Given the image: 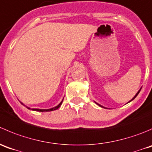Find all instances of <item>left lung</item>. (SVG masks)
Here are the masks:
<instances>
[{
  "label": "left lung",
  "instance_id": "8db88e82",
  "mask_svg": "<svg viewBox=\"0 0 152 152\" xmlns=\"http://www.w3.org/2000/svg\"><path fill=\"white\" fill-rule=\"evenodd\" d=\"M140 90H141V88H140V90H139V91H137V94H135V96H134V97H133V98H132V100H130V101H129V102H131V101H132V100H134V98H135V97H137V94H139V92H140ZM97 105H98V106H101V107H103V106H100V104H98V103H97ZM103 108H104V107H103Z\"/></svg>",
  "mask_w": 152,
  "mask_h": 152
}]
</instances>
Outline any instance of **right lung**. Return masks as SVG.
Here are the masks:
<instances>
[{
    "mask_svg": "<svg viewBox=\"0 0 152 152\" xmlns=\"http://www.w3.org/2000/svg\"><path fill=\"white\" fill-rule=\"evenodd\" d=\"M62 102H63V100L61 102V103H59V104L58 105V106H55V107H54V108H52V109H30L29 107H27V109H31V110H33V111H36V112H51V111H54V110H56V109H58V108L60 107V106H61V105L62 104ZM22 104H23V103H22Z\"/></svg>",
    "mask_w": 152,
    "mask_h": 152,
    "instance_id": "add662e5",
    "label": "right lung"
}]
</instances>
